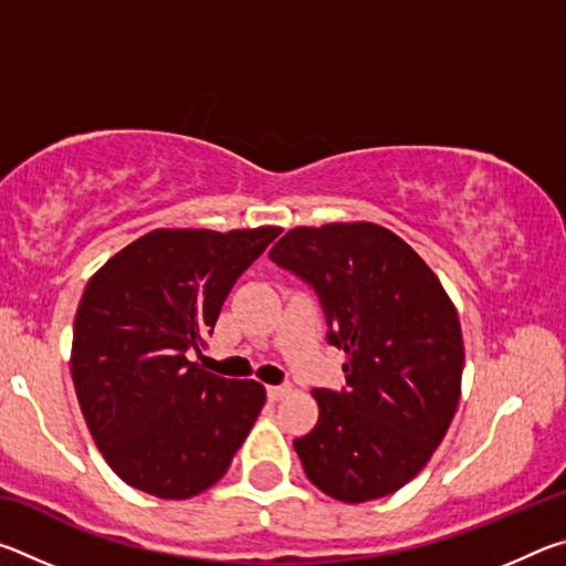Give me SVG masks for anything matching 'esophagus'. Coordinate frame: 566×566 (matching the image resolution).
Segmentation results:
<instances>
[{
    "instance_id": "esophagus-1",
    "label": "esophagus",
    "mask_w": 566,
    "mask_h": 566,
    "mask_svg": "<svg viewBox=\"0 0 566 566\" xmlns=\"http://www.w3.org/2000/svg\"><path fill=\"white\" fill-rule=\"evenodd\" d=\"M292 391V387L290 385H276V387H266V397H270L272 401H276V399H282V397H286Z\"/></svg>"
}]
</instances>
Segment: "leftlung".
I'll use <instances>...</instances> for the list:
<instances>
[{"mask_svg": "<svg viewBox=\"0 0 566 566\" xmlns=\"http://www.w3.org/2000/svg\"><path fill=\"white\" fill-rule=\"evenodd\" d=\"M270 260L312 286L327 342L344 349L342 391L314 389L319 421L294 449L334 500H379L411 482L459 405L462 327L424 260L371 222L296 227Z\"/></svg>", "mask_w": 566, "mask_h": 566, "instance_id": "8db88e82", "label": "left lung"}]
</instances>
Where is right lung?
Wrapping results in <instances>:
<instances>
[{
  "label": "right lung",
  "mask_w": 566,
  "mask_h": 566,
  "mask_svg": "<svg viewBox=\"0 0 566 566\" xmlns=\"http://www.w3.org/2000/svg\"><path fill=\"white\" fill-rule=\"evenodd\" d=\"M280 227L155 229L92 276L74 317L72 379L94 444L134 490L189 500L224 476L264 407L254 379L189 361Z\"/></svg>",
  "instance_id": "1"
}]
</instances>
